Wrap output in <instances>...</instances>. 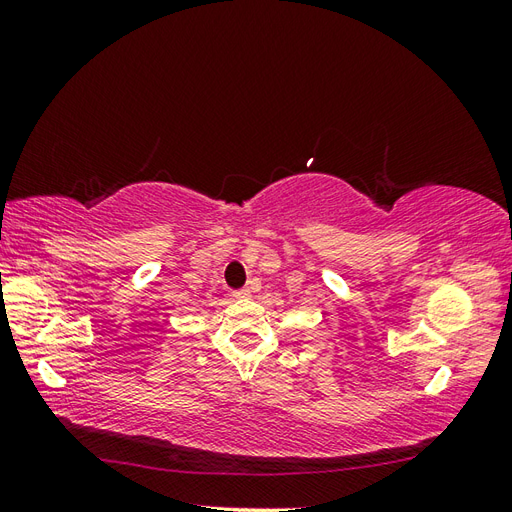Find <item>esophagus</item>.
I'll use <instances>...</instances> for the list:
<instances>
[{"mask_svg":"<svg viewBox=\"0 0 512 512\" xmlns=\"http://www.w3.org/2000/svg\"><path fill=\"white\" fill-rule=\"evenodd\" d=\"M232 294H235V297H247V294H252V286H245L241 290H235Z\"/></svg>","mask_w":512,"mask_h":512,"instance_id":"obj_1","label":"esophagus"}]
</instances>
